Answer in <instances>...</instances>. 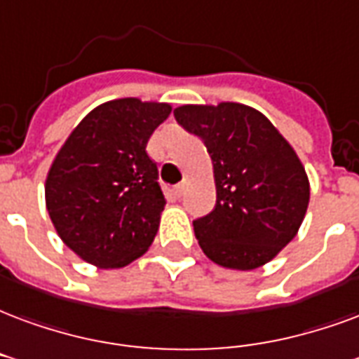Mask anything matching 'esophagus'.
<instances>
[{"label": "esophagus", "instance_id": "obj_1", "mask_svg": "<svg viewBox=\"0 0 359 359\" xmlns=\"http://www.w3.org/2000/svg\"><path fill=\"white\" fill-rule=\"evenodd\" d=\"M184 192H187V182H180V184L175 187V196H177V198H180Z\"/></svg>", "mask_w": 359, "mask_h": 359}]
</instances>
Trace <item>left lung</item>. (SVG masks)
<instances>
[{"label": "left lung", "instance_id": "8db88e82", "mask_svg": "<svg viewBox=\"0 0 359 359\" xmlns=\"http://www.w3.org/2000/svg\"><path fill=\"white\" fill-rule=\"evenodd\" d=\"M175 119L203 140L213 161L217 203L194 220L203 253L219 266L255 270L301 228L310 182L293 146L251 106L184 104Z\"/></svg>", "mask_w": 359, "mask_h": 359}]
</instances>
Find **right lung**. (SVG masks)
Returning a JSON list of instances; mask_svg holds the SVG:
<instances>
[{
	"label": "right lung",
	"mask_w": 359,
	"mask_h": 359,
	"mask_svg": "<svg viewBox=\"0 0 359 359\" xmlns=\"http://www.w3.org/2000/svg\"><path fill=\"white\" fill-rule=\"evenodd\" d=\"M167 102L118 98L70 133L45 180V205L60 240L98 268H121L152 245L165 198L148 139Z\"/></svg>",
	"instance_id": "add662e5"
}]
</instances>
